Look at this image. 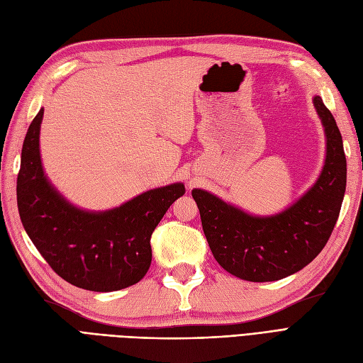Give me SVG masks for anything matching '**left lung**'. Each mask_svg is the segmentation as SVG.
<instances>
[{
  "label": "left lung",
  "instance_id": "left-lung-1",
  "mask_svg": "<svg viewBox=\"0 0 363 363\" xmlns=\"http://www.w3.org/2000/svg\"><path fill=\"white\" fill-rule=\"evenodd\" d=\"M327 136L320 179L301 199L276 216H251L218 196L194 189L201 224L216 262L248 281H274L303 269L330 238L342 206L347 160L342 136L321 96L313 98Z\"/></svg>",
  "mask_w": 363,
  "mask_h": 363
}]
</instances>
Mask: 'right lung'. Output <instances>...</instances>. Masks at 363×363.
<instances>
[{
	"instance_id": "obj_1",
	"label": "right lung",
	"mask_w": 363,
	"mask_h": 363,
	"mask_svg": "<svg viewBox=\"0 0 363 363\" xmlns=\"http://www.w3.org/2000/svg\"><path fill=\"white\" fill-rule=\"evenodd\" d=\"M43 108L31 121L21 152L16 195L31 242L52 271L77 288L112 292L138 283L151 265V235L182 183L151 189L113 211L91 213L71 206L43 175L39 130Z\"/></svg>"
}]
</instances>
